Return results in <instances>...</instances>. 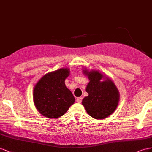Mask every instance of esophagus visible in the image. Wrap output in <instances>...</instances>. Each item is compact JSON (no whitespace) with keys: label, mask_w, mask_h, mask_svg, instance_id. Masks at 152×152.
Returning <instances> with one entry per match:
<instances>
[{"label":"esophagus","mask_w":152,"mask_h":152,"mask_svg":"<svg viewBox=\"0 0 152 152\" xmlns=\"http://www.w3.org/2000/svg\"><path fill=\"white\" fill-rule=\"evenodd\" d=\"M82 99H83V97H77V102L78 103H81L82 101Z\"/></svg>","instance_id":"obj_1"}]
</instances>
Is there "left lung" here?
<instances>
[{
	"label": "left lung",
	"instance_id": "left-lung-1",
	"mask_svg": "<svg viewBox=\"0 0 152 152\" xmlns=\"http://www.w3.org/2000/svg\"><path fill=\"white\" fill-rule=\"evenodd\" d=\"M90 80L86 88L88 94L82 101L88 115L95 119H104L116 109L120 94L115 83L97 71H83ZM103 79L104 81L101 80Z\"/></svg>",
	"mask_w": 152,
	"mask_h": 152
}]
</instances>
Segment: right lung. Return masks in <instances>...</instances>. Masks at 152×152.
<instances>
[{
    "mask_svg": "<svg viewBox=\"0 0 152 152\" xmlns=\"http://www.w3.org/2000/svg\"><path fill=\"white\" fill-rule=\"evenodd\" d=\"M70 71L62 68L46 74L37 81L33 91L37 110L47 118H57L64 115L75 101L72 92L65 85Z\"/></svg>",
    "mask_w": 152,
    "mask_h": 152,
    "instance_id": "1",
    "label": "right lung"
}]
</instances>
